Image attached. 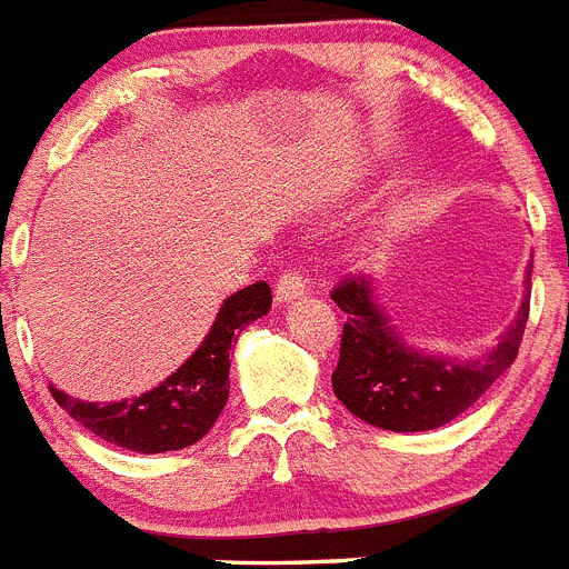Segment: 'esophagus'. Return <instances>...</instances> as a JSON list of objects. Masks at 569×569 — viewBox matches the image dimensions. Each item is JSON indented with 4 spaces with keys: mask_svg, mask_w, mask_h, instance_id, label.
<instances>
[{
    "mask_svg": "<svg viewBox=\"0 0 569 569\" xmlns=\"http://www.w3.org/2000/svg\"><path fill=\"white\" fill-rule=\"evenodd\" d=\"M306 291V280L300 271H283L278 278V286H274V298L280 300V303H289V300L300 298Z\"/></svg>",
    "mask_w": 569,
    "mask_h": 569,
    "instance_id": "34e87169",
    "label": "esophagus"
}]
</instances>
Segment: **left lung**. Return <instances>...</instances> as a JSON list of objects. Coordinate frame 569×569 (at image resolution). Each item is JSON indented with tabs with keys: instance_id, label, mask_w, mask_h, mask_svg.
Wrapping results in <instances>:
<instances>
[{
	"instance_id": "left-lung-1",
	"label": "left lung",
	"mask_w": 569,
	"mask_h": 569,
	"mask_svg": "<svg viewBox=\"0 0 569 569\" xmlns=\"http://www.w3.org/2000/svg\"><path fill=\"white\" fill-rule=\"evenodd\" d=\"M332 300L346 312L338 369L332 372L335 395L360 421L389 432H427L467 412L512 367L530 315V298L523 295L516 320L496 349L461 363L418 352L395 332L367 274L340 280Z\"/></svg>"
}]
</instances>
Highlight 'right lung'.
Segmentation results:
<instances>
[{
    "instance_id": "add662e5",
    "label": "right lung",
    "mask_w": 569,
    "mask_h": 569,
    "mask_svg": "<svg viewBox=\"0 0 569 569\" xmlns=\"http://www.w3.org/2000/svg\"><path fill=\"white\" fill-rule=\"evenodd\" d=\"M271 309L266 280L240 289L220 306L211 332L174 375L160 387L128 401L88 403L51 387L53 401L93 435L113 447L154 456L197 443L214 427L217 415L229 401V367L234 335Z\"/></svg>"
}]
</instances>
